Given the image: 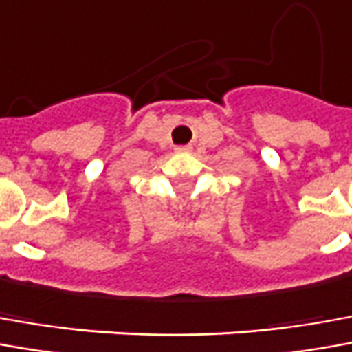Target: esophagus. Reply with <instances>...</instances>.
Segmentation results:
<instances>
[{
  "mask_svg": "<svg viewBox=\"0 0 352 352\" xmlns=\"http://www.w3.org/2000/svg\"><path fill=\"white\" fill-rule=\"evenodd\" d=\"M190 149H191L190 145H178V147H176V151H180V153H188Z\"/></svg>",
  "mask_w": 352,
  "mask_h": 352,
  "instance_id": "34e87169",
  "label": "esophagus"
}]
</instances>
